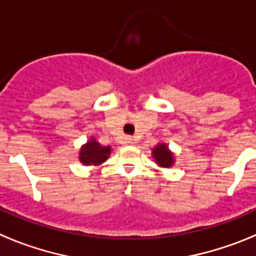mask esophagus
<instances>
[{
  "label": "esophagus",
  "instance_id": "obj_1",
  "mask_svg": "<svg viewBox=\"0 0 256 256\" xmlns=\"http://www.w3.org/2000/svg\"><path fill=\"white\" fill-rule=\"evenodd\" d=\"M126 144H136V142H134V140L130 138V137H126Z\"/></svg>",
  "mask_w": 256,
  "mask_h": 256
}]
</instances>
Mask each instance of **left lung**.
<instances>
[{"instance_id": "left-lung-1", "label": "left lung", "mask_w": 256, "mask_h": 256, "mask_svg": "<svg viewBox=\"0 0 256 256\" xmlns=\"http://www.w3.org/2000/svg\"><path fill=\"white\" fill-rule=\"evenodd\" d=\"M152 155L155 158L156 162L160 165V166H172L174 162L173 155H172L170 151L168 150V146L166 144H159L156 148H152Z\"/></svg>"}]
</instances>
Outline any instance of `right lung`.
Listing matches in <instances>:
<instances>
[{
	"label": "right lung",
	"mask_w": 256,
	"mask_h": 256,
	"mask_svg": "<svg viewBox=\"0 0 256 256\" xmlns=\"http://www.w3.org/2000/svg\"><path fill=\"white\" fill-rule=\"evenodd\" d=\"M112 152L110 146H102L92 137L91 141L80 148L79 152V160L84 165H98L105 162Z\"/></svg>",
	"instance_id": "add662e5"
}]
</instances>
